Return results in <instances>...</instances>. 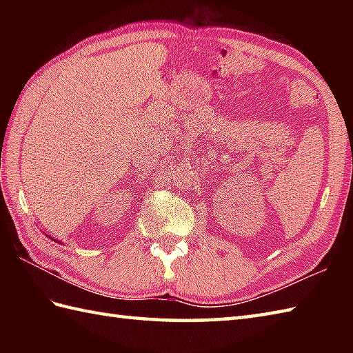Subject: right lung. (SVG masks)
<instances>
[{
  "mask_svg": "<svg viewBox=\"0 0 353 353\" xmlns=\"http://www.w3.org/2000/svg\"><path fill=\"white\" fill-rule=\"evenodd\" d=\"M48 238H51V236H48ZM51 239H54V238H51ZM54 241H57V239H54ZM57 243H61V241H57ZM62 244V243H61Z\"/></svg>",
  "mask_w": 353,
  "mask_h": 353,
  "instance_id": "add662e5",
  "label": "right lung"
}]
</instances>
